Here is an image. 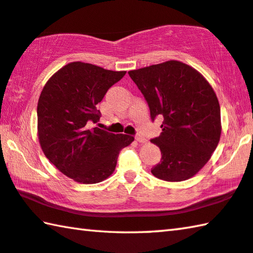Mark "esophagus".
I'll list each match as a JSON object with an SVG mask.
<instances>
[{
	"label": "esophagus",
	"mask_w": 253,
	"mask_h": 253,
	"mask_svg": "<svg viewBox=\"0 0 253 253\" xmlns=\"http://www.w3.org/2000/svg\"><path fill=\"white\" fill-rule=\"evenodd\" d=\"M136 140L138 141V142H141V144H144V142L147 141V139L145 138V137H142V136H137L136 137Z\"/></svg>",
	"instance_id": "34e87169"
}]
</instances>
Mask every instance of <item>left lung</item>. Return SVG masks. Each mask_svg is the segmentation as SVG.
<instances>
[{
  "label": "left lung",
  "instance_id": "left-lung-1",
  "mask_svg": "<svg viewBox=\"0 0 253 253\" xmlns=\"http://www.w3.org/2000/svg\"><path fill=\"white\" fill-rule=\"evenodd\" d=\"M144 95L150 117H162V132L151 139L162 151L151 173L182 181L198 172L221 135L220 105L209 82L187 64L167 61L128 72Z\"/></svg>",
  "mask_w": 253,
  "mask_h": 253
}]
</instances>
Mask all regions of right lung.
Wrapping results in <instances>:
<instances>
[{
  "label": "right lung",
  "mask_w": 253,
  "mask_h": 253,
  "mask_svg": "<svg viewBox=\"0 0 253 253\" xmlns=\"http://www.w3.org/2000/svg\"><path fill=\"white\" fill-rule=\"evenodd\" d=\"M125 71L83 62L63 66L46 82L38 103V136L44 155L59 171L80 183H97L116 168L119 151L134 137L112 134L91 124L97 104Z\"/></svg>",
  "instance_id": "obj_1"
}]
</instances>
